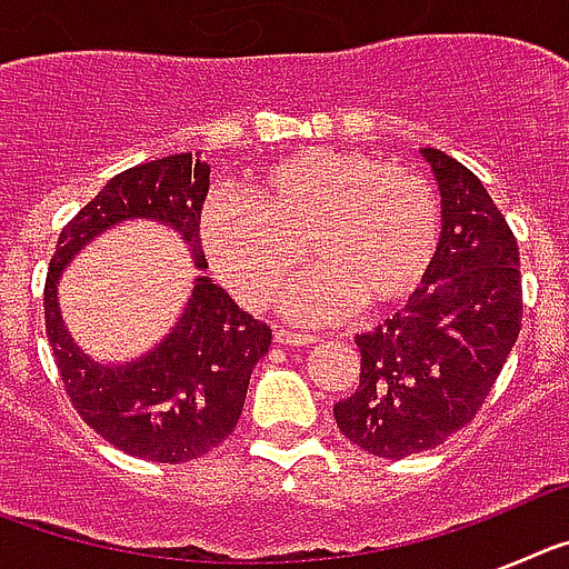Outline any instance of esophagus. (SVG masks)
<instances>
[{
  "label": "esophagus",
  "instance_id": "obj_1",
  "mask_svg": "<svg viewBox=\"0 0 569 569\" xmlns=\"http://www.w3.org/2000/svg\"><path fill=\"white\" fill-rule=\"evenodd\" d=\"M276 341L279 345H293V347H301V345H316V336L313 333H299V330H290V328H279L276 330Z\"/></svg>",
  "mask_w": 569,
  "mask_h": 569
}]
</instances>
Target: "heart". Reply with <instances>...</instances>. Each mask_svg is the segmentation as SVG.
Here are the masks:
<instances>
[{"label":"heart","mask_w":569,"mask_h":569,"mask_svg":"<svg viewBox=\"0 0 569 569\" xmlns=\"http://www.w3.org/2000/svg\"><path fill=\"white\" fill-rule=\"evenodd\" d=\"M439 236V199L425 176L339 148L281 156L250 173L239 202L213 199L202 222L210 268L244 308H264L305 256L313 273L288 296L301 319L407 301Z\"/></svg>","instance_id":"1"}]
</instances>
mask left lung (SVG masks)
<instances>
[{
	"label": "left lung",
	"mask_w": 569,
	"mask_h": 569,
	"mask_svg": "<svg viewBox=\"0 0 569 569\" xmlns=\"http://www.w3.org/2000/svg\"><path fill=\"white\" fill-rule=\"evenodd\" d=\"M441 190L439 250L425 288L356 336L359 387L333 405L341 436L379 459L433 450L470 425L521 330L519 241L479 176L421 148Z\"/></svg>",
	"instance_id": "left-lung-1"
}]
</instances>
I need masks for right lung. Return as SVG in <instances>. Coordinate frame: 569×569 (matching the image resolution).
I'll return each instance as SVG.
<instances>
[{"instance_id": "obj_1", "label": "right lung", "mask_w": 569, "mask_h": 569, "mask_svg": "<svg viewBox=\"0 0 569 569\" xmlns=\"http://www.w3.org/2000/svg\"><path fill=\"white\" fill-rule=\"evenodd\" d=\"M208 188L210 168L193 153L164 156L113 176L64 224L44 279V330L77 413L116 450L159 465L199 459L233 433L250 373L273 333L208 276H199L188 310L162 345L133 365L102 367L64 330L57 279L84 241L133 216L179 230L196 264L208 268L199 236Z\"/></svg>"}]
</instances>
